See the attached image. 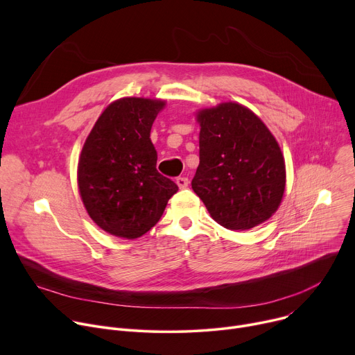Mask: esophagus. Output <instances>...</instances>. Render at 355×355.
Segmentation results:
<instances>
[{
    "label": "esophagus",
    "instance_id": "obj_1",
    "mask_svg": "<svg viewBox=\"0 0 355 355\" xmlns=\"http://www.w3.org/2000/svg\"><path fill=\"white\" fill-rule=\"evenodd\" d=\"M188 184H189V181H188L187 177H178L177 178V185L180 187V189H185L188 187Z\"/></svg>",
    "mask_w": 355,
    "mask_h": 355
}]
</instances>
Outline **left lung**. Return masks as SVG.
<instances>
[{
    "mask_svg": "<svg viewBox=\"0 0 355 355\" xmlns=\"http://www.w3.org/2000/svg\"><path fill=\"white\" fill-rule=\"evenodd\" d=\"M199 166L193 192L212 219L230 230L268 220L285 191V162L278 141L248 108L223 103L198 112Z\"/></svg>",
    "mask_w": 355,
    "mask_h": 355,
    "instance_id": "1",
    "label": "left lung"
}]
</instances>
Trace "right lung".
Here are the masks:
<instances>
[{
  "instance_id": "add662e5",
  "label": "right lung",
  "mask_w": 355,
  "mask_h": 355,
  "mask_svg": "<svg viewBox=\"0 0 355 355\" xmlns=\"http://www.w3.org/2000/svg\"><path fill=\"white\" fill-rule=\"evenodd\" d=\"M162 99L126 96L110 104L89 132L77 180L89 218L107 233L137 239L162 218L178 191L157 168L150 130Z\"/></svg>"
}]
</instances>
